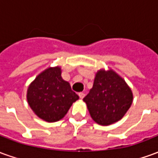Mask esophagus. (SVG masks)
<instances>
[{
	"mask_svg": "<svg viewBox=\"0 0 158 158\" xmlns=\"http://www.w3.org/2000/svg\"><path fill=\"white\" fill-rule=\"evenodd\" d=\"M79 98H80V99H83V98L85 97V93H83V92L79 93Z\"/></svg>",
	"mask_w": 158,
	"mask_h": 158,
	"instance_id": "esophagus-1",
	"label": "esophagus"
}]
</instances>
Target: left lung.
I'll return each instance as SVG.
<instances>
[{"label":"left lung","mask_w":158,"mask_h":158,"mask_svg":"<svg viewBox=\"0 0 158 158\" xmlns=\"http://www.w3.org/2000/svg\"><path fill=\"white\" fill-rule=\"evenodd\" d=\"M92 119L101 125H110L124 116L133 102L131 89L113 70L96 73L92 89L83 99Z\"/></svg>","instance_id":"obj_1"}]
</instances>
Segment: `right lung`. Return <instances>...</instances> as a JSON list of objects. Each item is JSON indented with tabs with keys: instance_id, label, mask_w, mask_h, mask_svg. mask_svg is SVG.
<instances>
[{
	"instance_id": "add662e5",
	"label": "right lung",
	"mask_w": 158,
	"mask_h": 158,
	"mask_svg": "<svg viewBox=\"0 0 158 158\" xmlns=\"http://www.w3.org/2000/svg\"><path fill=\"white\" fill-rule=\"evenodd\" d=\"M27 99L37 116L52 123L65 116L79 96L73 91L69 83L62 79L61 69L56 67L37 76L28 89Z\"/></svg>"
}]
</instances>
